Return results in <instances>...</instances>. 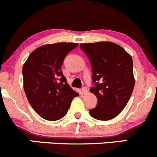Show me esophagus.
Instances as JSON below:
<instances>
[{"mask_svg":"<svg viewBox=\"0 0 157 157\" xmlns=\"http://www.w3.org/2000/svg\"><path fill=\"white\" fill-rule=\"evenodd\" d=\"M82 92L83 94H86L87 93H88V89H87V88L83 87V88H82Z\"/></svg>","mask_w":157,"mask_h":157,"instance_id":"1","label":"esophagus"}]
</instances>
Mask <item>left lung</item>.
Wrapping results in <instances>:
<instances>
[{"label":"left lung","instance_id":"obj_1","mask_svg":"<svg viewBox=\"0 0 157 157\" xmlns=\"http://www.w3.org/2000/svg\"><path fill=\"white\" fill-rule=\"evenodd\" d=\"M81 49L88 57L95 84L90 89L98 98V105L90 115L100 121L117 117L131 98L135 79L133 59L124 48L111 42L81 43Z\"/></svg>","mask_w":157,"mask_h":157}]
</instances>
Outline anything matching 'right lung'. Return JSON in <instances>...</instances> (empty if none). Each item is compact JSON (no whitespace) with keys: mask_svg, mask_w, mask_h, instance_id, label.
I'll list each match as a JSON object with an SVG mask.
<instances>
[{"mask_svg":"<svg viewBox=\"0 0 157 157\" xmlns=\"http://www.w3.org/2000/svg\"><path fill=\"white\" fill-rule=\"evenodd\" d=\"M78 43L46 44L33 51L23 66L24 88L28 101L43 119L64 117L72 99L78 96L61 71L66 56Z\"/></svg>","mask_w":157,"mask_h":157,"instance_id":"right-lung-1","label":"right lung"}]
</instances>
